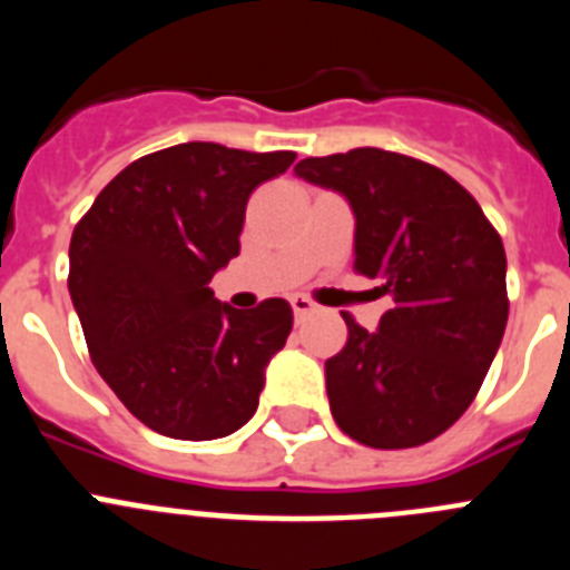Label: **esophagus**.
Wrapping results in <instances>:
<instances>
[{"label": "esophagus", "mask_w": 570, "mask_h": 570, "mask_svg": "<svg viewBox=\"0 0 570 570\" xmlns=\"http://www.w3.org/2000/svg\"><path fill=\"white\" fill-rule=\"evenodd\" d=\"M291 308H294L296 320H305V316L314 311V302H311L308 296H291Z\"/></svg>", "instance_id": "34e87169"}]
</instances>
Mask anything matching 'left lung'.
<instances>
[{"instance_id":"1","label":"left lung","mask_w":570,"mask_h":570,"mask_svg":"<svg viewBox=\"0 0 570 570\" xmlns=\"http://www.w3.org/2000/svg\"><path fill=\"white\" fill-rule=\"evenodd\" d=\"M299 179L354 210V268L391 299L376 331L347 314L325 362L331 414L362 445L414 448L473 402L508 322L505 248L482 208L434 165L380 148L308 156Z\"/></svg>"}]
</instances>
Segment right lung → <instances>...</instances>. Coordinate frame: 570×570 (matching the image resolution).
Instances as JSON below:
<instances>
[{
  "mask_svg": "<svg viewBox=\"0 0 570 570\" xmlns=\"http://www.w3.org/2000/svg\"><path fill=\"white\" fill-rule=\"evenodd\" d=\"M296 154L185 142L130 163L70 236V302L99 376L170 440H219L256 414L294 311H236L208 288L239 256L248 196Z\"/></svg>",
  "mask_w": 570,
  "mask_h": 570,
  "instance_id": "obj_1",
  "label": "right lung"
}]
</instances>
